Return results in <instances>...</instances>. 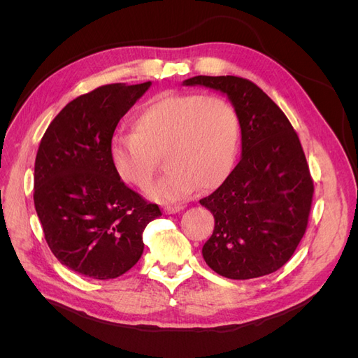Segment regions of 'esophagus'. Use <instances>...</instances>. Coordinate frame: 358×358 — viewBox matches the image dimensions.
Instances as JSON below:
<instances>
[{
    "mask_svg": "<svg viewBox=\"0 0 358 358\" xmlns=\"http://www.w3.org/2000/svg\"><path fill=\"white\" fill-rule=\"evenodd\" d=\"M182 210V206H166V208H164V212L166 213H169V215H171V213H178V212H180Z\"/></svg>",
    "mask_w": 358,
    "mask_h": 358,
    "instance_id": "34e87169",
    "label": "esophagus"
}]
</instances>
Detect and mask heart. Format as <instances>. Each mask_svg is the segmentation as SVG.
<instances>
[{"mask_svg": "<svg viewBox=\"0 0 358 358\" xmlns=\"http://www.w3.org/2000/svg\"><path fill=\"white\" fill-rule=\"evenodd\" d=\"M133 134H116L110 162L117 178L148 189L157 157L166 155L167 175L150 188L159 203L176 201L200 187L213 189L230 175L241 127L234 107L220 95L162 94L134 115Z\"/></svg>", "mask_w": 358, "mask_h": 358, "instance_id": "b5f03b06", "label": "heart"}]
</instances>
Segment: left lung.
<instances>
[{"label":"left lung","mask_w":358,"mask_h":358,"mask_svg":"<svg viewBox=\"0 0 358 358\" xmlns=\"http://www.w3.org/2000/svg\"><path fill=\"white\" fill-rule=\"evenodd\" d=\"M185 86L218 91L234 107L242 157L200 204L215 218L201 254L213 272L252 279L276 272L306 231L313 182L300 140L284 112L252 82L236 76H196Z\"/></svg>","instance_id":"8db88e82"}]
</instances>
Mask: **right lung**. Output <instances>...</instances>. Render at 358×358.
<instances>
[{"label":"right lung","instance_id":"obj_1","mask_svg":"<svg viewBox=\"0 0 358 358\" xmlns=\"http://www.w3.org/2000/svg\"><path fill=\"white\" fill-rule=\"evenodd\" d=\"M152 82L106 85L70 101L41 138L34 206L58 262L92 279H113L143 254V230L161 216L117 178L110 162L115 128Z\"/></svg>","mask_w":358,"mask_h":358}]
</instances>
